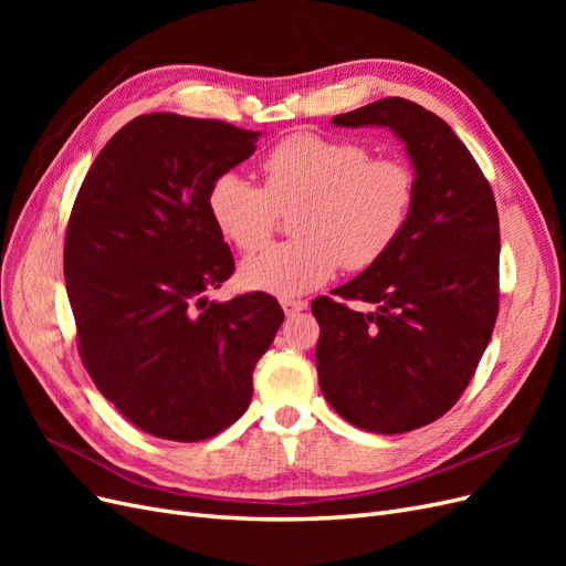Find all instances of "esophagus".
<instances>
[{
	"label": "esophagus",
	"instance_id": "34e87169",
	"mask_svg": "<svg viewBox=\"0 0 566 566\" xmlns=\"http://www.w3.org/2000/svg\"><path fill=\"white\" fill-rule=\"evenodd\" d=\"M281 306H283V312L287 316H293L297 312H304L306 306H310V302H306V300H281Z\"/></svg>",
	"mask_w": 566,
	"mask_h": 566
}]
</instances>
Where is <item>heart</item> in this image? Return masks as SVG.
Here are the masks:
<instances>
[{"label":"heart","instance_id":"obj_1","mask_svg":"<svg viewBox=\"0 0 566 566\" xmlns=\"http://www.w3.org/2000/svg\"><path fill=\"white\" fill-rule=\"evenodd\" d=\"M264 188L238 172L221 175L208 193L219 233L238 250H262L281 214L295 212V241L250 256L245 285L297 297L328 281L337 264L364 271L399 241L416 202V177L397 158H370L349 139L290 134L262 160Z\"/></svg>","mask_w":566,"mask_h":566}]
</instances>
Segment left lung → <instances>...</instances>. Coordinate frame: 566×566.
Wrapping results in <instances>:
<instances>
[{
    "mask_svg": "<svg viewBox=\"0 0 566 566\" xmlns=\"http://www.w3.org/2000/svg\"><path fill=\"white\" fill-rule=\"evenodd\" d=\"M333 123L389 127L416 167L413 212L399 241L333 290L337 297L312 302L323 397L361 430L401 434L453 408L489 345L499 316V210L465 144L413 101L380 98Z\"/></svg>",
    "mask_w": 566,
    "mask_h": 566,
    "instance_id": "left-lung-1",
    "label": "left lung"
}]
</instances>
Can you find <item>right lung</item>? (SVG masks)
I'll use <instances>...</instances> for the list:
<instances>
[{"mask_svg":"<svg viewBox=\"0 0 566 566\" xmlns=\"http://www.w3.org/2000/svg\"><path fill=\"white\" fill-rule=\"evenodd\" d=\"M260 132L148 113L98 153L67 221L63 276L77 352L98 391L139 430L202 441L252 399V370L285 318L266 293L210 302L235 264L210 186Z\"/></svg>","mask_w":566,"mask_h":566,"instance_id":"obj_1","label":"right lung"}]
</instances>
